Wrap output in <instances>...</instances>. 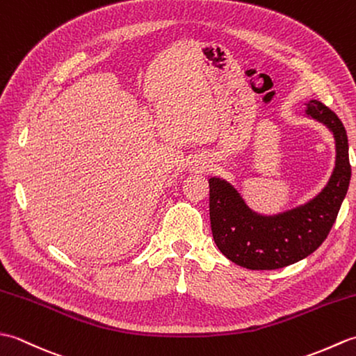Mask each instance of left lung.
<instances>
[{"mask_svg":"<svg viewBox=\"0 0 356 356\" xmlns=\"http://www.w3.org/2000/svg\"><path fill=\"white\" fill-rule=\"evenodd\" d=\"M306 116L326 125L335 139V168L327 185L305 205L261 216L220 177L209 179V218L217 248L232 263L252 270L280 269L311 255L326 240L349 190V140L341 120L320 101L306 104Z\"/></svg>","mask_w":356,"mask_h":356,"instance_id":"obj_1","label":"left lung"}]
</instances>
